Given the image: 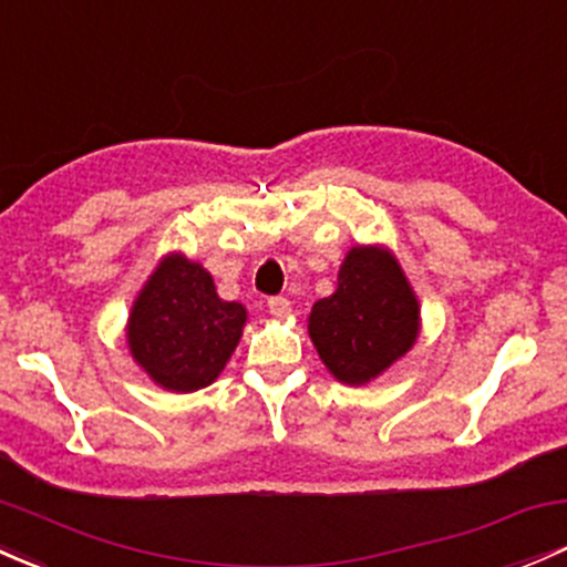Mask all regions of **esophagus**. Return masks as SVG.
<instances>
[{
    "mask_svg": "<svg viewBox=\"0 0 567 567\" xmlns=\"http://www.w3.org/2000/svg\"><path fill=\"white\" fill-rule=\"evenodd\" d=\"M268 312H271L274 318H288L290 301L282 299V296H277V299H268Z\"/></svg>",
    "mask_w": 567,
    "mask_h": 567,
    "instance_id": "obj_1",
    "label": "esophagus"
}]
</instances>
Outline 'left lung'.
<instances>
[{"label": "left lung", "instance_id": "left-lung-1", "mask_svg": "<svg viewBox=\"0 0 567 567\" xmlns=\"http://www.w3.org/2000/svg\"><path fill=\"white\" fill-rule=\"evenodd\" d=\"M307 331L326 369L344 385H367L410 353L421 333V303L396 255L355 244L337 274V290L315 301Z\"/></svg>", "mask_w": 567, "mask_h": 567}]
</instances>
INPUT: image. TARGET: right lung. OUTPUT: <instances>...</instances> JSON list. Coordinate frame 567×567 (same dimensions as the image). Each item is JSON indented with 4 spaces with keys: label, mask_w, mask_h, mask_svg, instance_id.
Returning a JSON list of instances; mask_svg holds the SVG:
<instances>
[{
    "label": "right lung",
    "mask_w": 567,
    "mask_h": 567,
    "mask_svg": "<svg viewBox=\"0 0 567 567\" xmlns=\"http://www.w3.org/2000/svg\"><path fill=\"white\" fill-rule=\"evenodd\" d=\"M244 326V303L219 299L204 266L184 252H168L135 296L124 339L154 385L193 393L219 378Z\"/></svg>",
    "instance_id": "1"
}]
</instances>
